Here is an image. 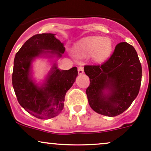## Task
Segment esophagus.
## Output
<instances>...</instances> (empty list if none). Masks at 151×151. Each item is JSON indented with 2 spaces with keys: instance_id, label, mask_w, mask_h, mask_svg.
I'll list each match as a JSON object with an SVG mask.
<instances>
[{
  "instance_id": "esophagus-1",
  "label": "esophagus",
  "mask_w": 151,
  "mask_h": 151,
  "mask_svg": "<svg viewBox=\"0 0 151 151\" xmlns=\"http://www.w3.org/2000/svg\"><path fill=\"white\" fill-rule=\"evenodd\" d=\"M84 73V69L82 66L78 67V74H82Z\"/></svg>"
}]
</instances>
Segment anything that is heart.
Wrapping results in <instances>:
<instances>
[{
	"label": "heart",
	"instance_id": "obj_1",
	"mask_svg": "<svg viewBox=\"0 0 151 151\" xmlns=\"http://www.w3.org/2000/svg\"><path fill=\"white\" fill-rule=\"evenodd\" d=\"M112 51V43L109 38L100 36H88L84 38L76 44L74 51L79 56L92 54L97 62L106 60Z\"/></svg>",
	"mask_w": 151,
	"mask_h": 151
}]
</instances>
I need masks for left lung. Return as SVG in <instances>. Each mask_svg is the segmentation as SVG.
Wrapping results in <instances>:
<instances>
[{
    "label": "left lung",
    "instance_id": "8db88e82",
    "mask_svg": "<svg viewBox=\"0 0 151 151\" xmlns=\"http://www.w3.org/2000/svg\"><path fill=\"white\" fill-rule=\"evenodd\" d=\"M90 84L86 89L89 106L100 115L115 117L125 112L140 90L142 67L134 47L127 42L117 44L102 64L85 65Z\"/></svg>",
    "mask_w": 151,
    "mask_h": 151
}]
</instances>
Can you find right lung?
I'll list each match as a JSON object with an SVG mask.
<instances>
[{
	"label": "right lung",
	"mask_w": 151,
	"mask_h": 151,
	"mask_svg": "<svg viewBox=\"0 0 151 151\" xmlns=\"http://www.w3.org/2000/svg\"><path fill=\"white\" fill-rule=\"evenodd\" d=\"M64 51V44L55 34H39L28 39L16 54L12 74L15 94L21 107L39 119L52 118L62 112L66 93L75 82L78 72L76 67L60 70L54 64L45 83L39 87L31 79V63L41 54L61 57Z\"/></svg>",
	"instance_id": "1"
}]
</instances>
